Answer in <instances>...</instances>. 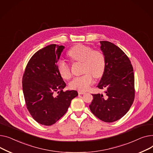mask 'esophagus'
<instances>
[{
	"label": "esophagus",
	"mask_w": 153,
	"mask_h": 153,
	"mask_svg": "<svg viewBox=\"0 0 153 153\" xmlns=\"http://www.w3.org/2000/svg\"><path fill=\"white\" fill-rule=\"evenodd\" d=\"M78 94H85V93H86V92H85V91H78Z\"/></svg>",
	"instance_id": "obj_1"
}]
</instances>
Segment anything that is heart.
Instances as JSON below:
<instances>
[{
	"instance_id": "heart-1",
	"label": "heart",
	"mask_w": 153,
	"mask_h": 153,
	"mask_svg": "<svg viewBox=\"0 0 153 153\" xmlns=\"http://www.w3.org/2000/svg\"><path fill=\"white\" fill-rule=\"evenodd\" d=\"M68 54L72 60L83 63V72L85 73L71 81L69 85L71 89L87 90L93 83V76L99 78L103 75L106 67V58L102 52L94 51L92 48L83 44H78L69 50ZM57 68L62 78H70V67L65 60L59 61Z\"/></svg>"
}]
</instances>
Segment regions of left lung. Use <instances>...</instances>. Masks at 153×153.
I'll list each match as a JSON object with an SVG mask.
<instances>
[{
	"label": "left lung",
	"mask_w": 153,
	"mask_h": 153,
	"mask_svg": "<svg viewBox=\"0 0 153 153\" xmlns=\"http://www.w3.org/2000/svg\"><path fill=\"white\" fill-rule=\"evenodd\" d=\"M106 58L104 73L97 87L104 94H92V113L105 122H113L127 113L134 98V78L131 62L124 52L109 41H100Z\"/></svg>",
	"instance_id": "left-lung-1"
}]
</instances>
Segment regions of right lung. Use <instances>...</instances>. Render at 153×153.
<instances>
[{
  "instance_id": "1",
  "label": "right lung",
  "mask_w": 153,
  "mask_h": 153,
  "mask_svg": "<svg viewBox=\"0 0 153 153\" xmlns=\"http://www.w3.org/2000/svg\"><path fill=\"white\" fill-rule=\"evenodd\" d=\"M64 48L51 44L37 51L29 60L23 76L27 109L36 121L46 126L58 121L78 96L75 90L63 91L66 84L59 72L57 62Z\"/></svg>"
}]
</instances>
